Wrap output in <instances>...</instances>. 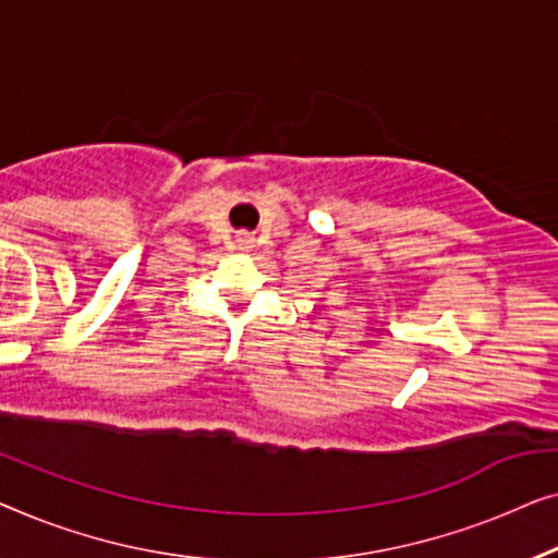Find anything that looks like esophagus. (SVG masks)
<instances>
[{"mask_svg": "<svg viewBox=\"0 0 558 558\" xmlns=\"http://www.w3.org/2000/svg\"><path fill=\"white\" fill-rule=\"evenodd\" d=\"M250 242H253L250 238H240V245H250Z\"/></svg>", "mask_w": 558, "mask_h": 558, "instance_id": "obj_1", "label": "esophagus"}]
</instances>
